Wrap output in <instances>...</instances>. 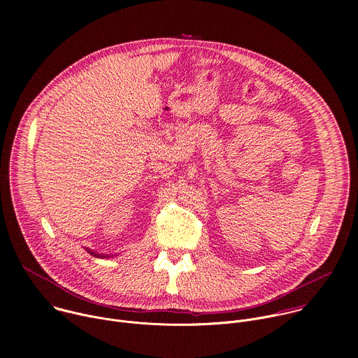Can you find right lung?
Instances as JSON below:
<instances>
[{"instance_id":"add662e5","label":"right lung","mask_w":358,"mask_h":358,"mask_svg":"<svg viewBox=\"0 0 358 358\" xmlns=\"http://www.w3.org/2000/svg\"><path fill=\"white\" fill-rule=\"evenodd\" d=\"M87 250H89V249H87ZM89 253L93 255V257H97V258H99V257H103V258H105V255H99V253H94V252H92V250H89Z\"/></svg>"}]
</instances>
